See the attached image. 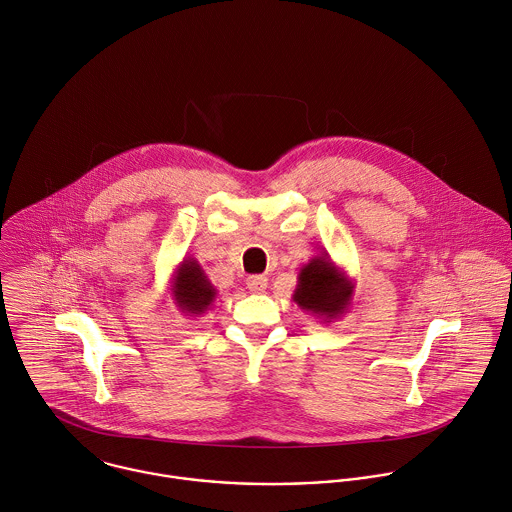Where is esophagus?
Wrapping results in <instances>:
<instances>
[{
	"mask_svg": "<svg viewBox=\"0 0 512 512\" xmlns=\"http://www.w3.org/2000/svg\"><path fill=\"white\" fill-rule=\"evenodd\" d=\"M247 289H249L251 293H265V289H267V277H263V275H251V277H247Z\"/></svg>",
	"mask_w": 512,
	"mask_h": 512,
	"instance_id": "obj_1",
	"label": "esophagus"
}]
</instances>
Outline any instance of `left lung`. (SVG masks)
<instances>
[{
    "label": "left lung",
    "mask_w": 512,
    "mask_h": 512,
    "mask_svg": "<svg viewBox=\"0 0 512 512\" xmlns=\"http://www.w3.org/2000/svg\"><path fill=\"white\" fill-rule=\"evenodd\" d=\"M353 293L355 281L323 253L299 269L293 301L321 323H333L351 309Z\"/></svg>",
    "instance_id": "obj_1"
}]
</instances>
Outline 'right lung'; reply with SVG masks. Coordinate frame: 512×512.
<instances>
[{
    "label": "right lung",
    "mask_w": 512,
    "mask_h": 512,
    "mask_svg": "<svg viewBox=\"0 0 512 512\" xmlns=\"http://www.w3.org/2000/svg\"><path fill=\"white\" fill-rule=\"evenodd\" d=\"M169 291L175 307L187 317H201L217 297V289L193 257H183L177 265L171 275Z\"/></svg>",
    "instance_id": "right-lung-1"
}]
</instances>
